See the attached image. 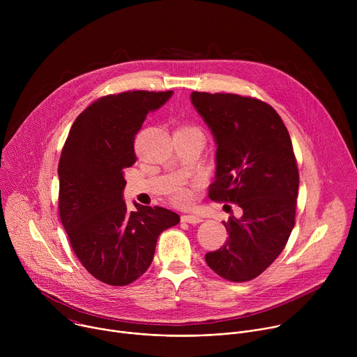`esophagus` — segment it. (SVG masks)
<instances>
[{
  "mask_svg": "<svg viewBox=\"0 0 357 357\" xmlns=\"http://www.w3.org/2000/svg\"><path fill=\"white\" fill-rule=\"evenodd\" d=\"M181 220H182V222H185V223H190V225H197V223H200V222H202V219H200V218L193 216V215H183V216L181 218Z\"/></svg>",
  "mask_w": 357,
  "mask_h": 357,
  "instance_id": "esophagus-1",
  "label": "esophagus"
}]
</instances>
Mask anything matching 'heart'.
<instances>
[{
  "instance_id": "b5f03b06",
  "label": "heart",
  "mask_w": 357,
  "mask_h": 357,
  "mask_svg": "<svg viewBox=\"0 0 357 357\" xmlns=\"http://www.w3.org/2000/svg\"><path fill=\"white\" fill-rule=\"evenodd\" d=\"M179 131H193V132H200V131H199V128H197V127H195V126H183V127H181V128H179ZM175 200H176L178 203H186V202L189 200V193H188V192H185V190H178V192L175 193Z\"/></svg>"
}]
</instances>
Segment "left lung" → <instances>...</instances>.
I'll return each mask as SVG.
<instances>
[{
  "instance_id": "obj_1",
  "label": "left lung",
  "mask_w": 357,
  "mask_h": 357,
  "mask_svg": "<svg viewBox=\"0 0 357 357\" xmlns=\"http://www.w3.org/2000/svg\"><path fill=\"white\" fill-rule=\"evenodd\" d=\"M190 100L218 144L209 197L243 209L240 219L223 222L227 241L205 260L222 278L245 282L274 263L294 229L299 172L292 142L278 113L256 97L193 91Z\"/></svg>"
}]
</instances>
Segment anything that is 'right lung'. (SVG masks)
<instances>
[{
	"instance_id": "right-lung-1",
	"label": "right lung",
	"mask_w": 357,
	"mask_h": 357,
	"mask_svg": "<svg viewBox=\"0 0 357 357\" xmlns=\"http://www.w3.org/2000/svg\"><path fill=\"white\" fill-rule=\"evenodd\" d=\"M172 91L130 90L97 98L75 120L58 167L59 216L83 267L98 281L123 287L154 259L160 234L178 225L161 206L127 209L124 169L135 164L134 139L145 117Z\"/></svg>"
}]
</instances>
